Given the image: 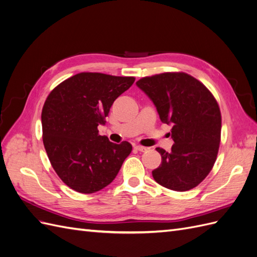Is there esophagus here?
Here are the masks:
<instances>
[{
    "instance_id": "obj_1",
    "label": "esophagus",
    "mask_w": 257,
    "mask_h": 257,
    "mask_svg": "<svg viewBox=\"0 0 257 257\" xmlns=\"http://www.w3.org/2000/svg\"><path fill=\"white\" fill-rule=\"evenodd\" d=\"M135 149L138 150V151H141V152H146V151L148 150V148L143 147V146H141V145H137V146H135Z\"/></svg>"
}]
</instances>
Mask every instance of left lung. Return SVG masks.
Returning a JSON list of instances; mask_svg holds the SVG:
<instances>
[{"label": "left lung", "mask_w": 257, "mask_h": 257, "mask_svg": "<svg viewBox=\"0 0 257 257\" xmlns=\"http://www.w3.org/2000/svg\"><path fill=\"white\" fill-rule=\"evenodd\" d=\"M157 107L163 123L172 124V151L157 148L161 165L154 180L166 189L184 192L211 172L221 142L222 118L212 93L185 73H163L137 82Z\"/></svg>", "instance_id": "left-lung-1"}]
</instances>
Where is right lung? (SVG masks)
<instances>
[{
	"label": "right lung",
	"instance_id": "1",
	"mask_svg": "<svg viewBox=\"0 0 257 257\" xmlns=\"http://www.w3.org/2000/svg\"><path fill=\"white\" fill-rule=\"evenodd\" d=\"M134 77L79 73L54 88L42 111L43 143L48 159L67 186L91 194L113 181L131 151L127 142L113 144L98 134L115 98Z\"/></svg>",
	"mask_w": 257,
	"mask_h": 257
}]
</instances>
